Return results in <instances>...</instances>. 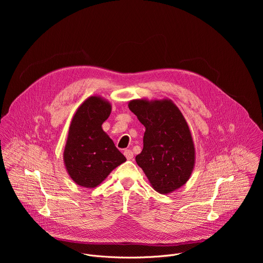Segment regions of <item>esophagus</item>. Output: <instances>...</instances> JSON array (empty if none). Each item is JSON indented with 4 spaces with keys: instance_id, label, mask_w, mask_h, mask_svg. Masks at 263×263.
Here are the masks:
<instances>
[{
    "instance_id": "esophagus-1",
    "label": "esophagus",
    "mask_w": 263,
    "mask_h": 263,
    "mask_svg": "<svg viewBox=\"0 0 263 263\" xmlns=\"http://www.w3.org/2000/svg\"><path fill=\"white\" fill-rule=\"evenodd\" d=\"M124 155L125 157L128 159V160H131L133 158V152L131 151V149H125L124 151Z\"/></svg>"
}]
</instances>
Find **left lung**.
Segmentation results:
<instances>
[{"mask_svg":"<svg viewBox=\"0 0 263 263\" xmlns=\"http://www.w3.org/2000/svg\"><path fill=\"white\" fill-rule=\"evenodd\" d=\"M128 106L145 128L136 163L157 193L177 191L189 181L196 163L194 139L182 112L170 99H136Z\"/></svg>","mask_w":263,"mask_h":263,"instance_id":"left-lung-1","label":"left lung"}]
</instances>
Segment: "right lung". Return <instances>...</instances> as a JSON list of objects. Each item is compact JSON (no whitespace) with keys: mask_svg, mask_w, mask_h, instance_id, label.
Segmentation results:
<instances>
[{"mask_svg":"<svg viewBox=\"0 0 263 263\" xmlns=\"http://www.w3.org/2000/svg\"><path fill=\"white\" fill-rule=\"evenodd\" d=\"M111 108L106 99L91 96L78 107L69 125L63 162L71 180L85 189H95L126 161L102 129Z\"/></svg>","mask_w":263,"mask_h":263,"instance_id":"add662e5","label":"right lung"}]
</instances>
